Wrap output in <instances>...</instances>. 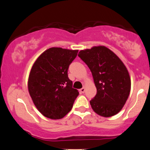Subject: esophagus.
I'll use <instances>...</instances> for the list:
<instances>
[{"label":"esophagus","instance_id":"esophagus-1","mask_svg":"<svg viewBox=\"0 0 150 150\" xmlns=\"http://www.w3.org/2000/svg\"><path fill=\"white\" fill-rule=\"evenodd\" d=\"M79 91H80V92L81 93H84V92H85V87H82V89H80Z\"/></svg>","mask_w":150,"mask_h":150}]
</instances>
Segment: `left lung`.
Segmentation results:
<instances>
[{
    "mask_svg": "<svg viewBox=\"0 0 150 150\" xmlns=\"http://www.w3.org/2000/svg\"><path fill=\"white\" fill-rule=\"evenodd\" d=\"M78 57L92 73L96 95L90 100L96 114L104 117L117 115L127 102L131 91L127 68L113 52L105 46L81 50Z\"/></svg>",
    "mask_w": 150,
    "mask_h": 150,
    "instance_id": "1",
    "label": "left lung"
}]
</instances>
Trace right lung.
Returning a JSON list of instances; mask_svg holds the SVG:
<instances>
[{"instance_id":"right-lung-1","label":"right lung","mask_w":150,"mask_h":150,"mask_svg":"<svg viewBox=\"0 0 150 150\" xmlns=\"http://www.w3.org/2000/svg\"><path fill=\"white\" fill-rule=\"evenodd\" d=\"M78 50L52 47L36 59L30 70L28 89L35 107L52 120L66 116L73 108L79 92L68 78L70 64Z\"/></svg>"}]
</instances>
